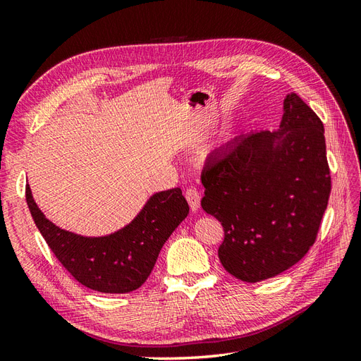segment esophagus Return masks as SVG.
I'll list each match as a JSON object with an SVG mask.
<instances>
[{
    "instance_id": "obj_1",
    "label": "esophagus",
    "mask_w": 361,
    "mask_h": 361,
    "mask_svg": "<svg viewBox=\"0 0 361 361\" xmlns=\"http://www.w3.org/2000/svg\"><path fill=\"white\" fill-rule=\"evenodd\" d=\"M185 195H187V200H188V204H190V207H191V211H199V207H200V199H202V195H200V192L195 190V188H188L187 190V192H185Z\"/></svg>"
}]
</instances>
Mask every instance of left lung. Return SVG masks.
<instances>
[{
	"label": "left lung",
	"instance_id": "obj_1",
	"mask_svg": "<svg viewBox=\"0 0 361 361\" xmlns=\"http://www.w3.org/2000/svg\"><path fill=\"white\" fill-rule=\"evenodd\" d=\"M202 207L224 228V269L257 283L281 274L313 245L331 191L324 125L295 93L277 130L233 138L202 173Z\"/></svg>",
	"mask_w": 361,
	"mask_h": 361
}]
</instances>
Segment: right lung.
<instances>
[{
  "label": "right lung",
  "mask_w": 361,
  "mask_h": 361,
  "mask_svg": "<svg viewBox=\"0 0 361 361\" xmlns=\"http://www.w3.org/2000/svg\"><path fill=\"white\" fill-rule=\"evenodd\" d=\"M25 194L32 220L61 265L81 285L104 293H128L143 285L162 245L190 214L180 188L159 191L122 228L85 236L49 221L32 199L30 185Z\"/></svg>",
  "instance_id": "obj_1"
}]
</instances>
